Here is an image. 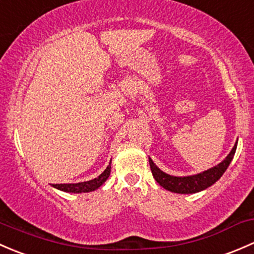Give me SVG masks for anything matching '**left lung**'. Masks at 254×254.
I'll return each instance as SVG.
<instances>
[{
  "mask_svg": "<svg viewBox=\"0 0 254 254\" xmlns=\"http://www.w3.org/2000/svg\"><path fill=\"white\" fill-rule=\"evenodd\" d=\"M236 146H237V142L234 148H232V150L230 151L229 155H227L223 163H220L219 165L211 167V169L206 170V171L202 172V174L193 175V176H186V177H176V176H171V175L165 174V172L161 171V170L153 163V160L149 158L151 174H153L154 179L156 180V182H158L161 187H164L165 190H170V192L182 193V194L200 192V190H205V188L210 187L211 185L215 184V182L223 176V174L226 171V169L229 167L230 163H231L232 158H234L235 151H236Z\"/></svg>",
  "mask_w": 254,
  "mask_h": 254,
  "instance_id": "obj_1",
  "label": "left lung"
}]
</instances>
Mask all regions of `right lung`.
<instances>
[{"mask_svg": "<svg viewBox=\"0 0 254 254\" xmlns=\"http://www.w3.org/2000/svg\"><path fill=\"white\" fill-rule=\"evenodd\" d=\"M110 171H111V161H110L109 166L106 167L105 171L96 179L90 180L87 182H79V184H61V185H52L57 190H64V192H72V193H82V192H91V190H96L100 187L104 182L108 180L110 176Z\"/></svg>", "mask_w": 254, "mask_h": 254, "instance_id": "obj_1", "label": "right lung"}]
</instances>
